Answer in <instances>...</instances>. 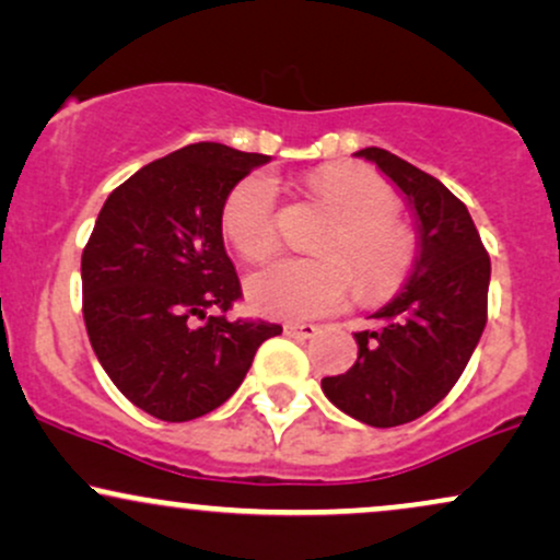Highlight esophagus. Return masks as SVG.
<instances>
[{"instance_id":"1","label":"esophagus","mask_w":560,"mask_h":560,"mask_svg":"<svg viewBox=\"0 0 560 560\" xmlns=\"http://www.w3.org/2000/svg\"><path fill=\"white\" fill-rule=\"evenodd\" d=\"M284 334L292 339H310L318 334V326L315 323H284Z\"/></svg>"}]
</instances>
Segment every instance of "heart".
<instances>
[{"label": "heart", "mask_w": 560, "mask_h": 560, "mask_svg": "<svg viewBox=\"0 0 560 560\" xmlns=\"http://www.w3.org/2000/svg\"><path fill=\"white\" fill-rule=\"evenodd\" d=\"M307 190L336 213L320 240L326 258H284L247 281L253 305L276 318H315L339 310L354 292L368 305L399 294L420 245L399 213L394 187L360 164H328L307 177ZM279 190L271 174H250L226 195L221 226L242 258L258 262L279 247Z\"/></svg>", "instance_id": "obj_1"}]
</instances>
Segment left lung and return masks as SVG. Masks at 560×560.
Returning <instances> with one entry per match:
<instances>
[{
    "instance_id": "8db88e82",
    "label": "left lung",
    "mask_w": 560,
    "mask_h": 560,
    "mask_svg": "<svg viewBox=\"0 0 560 560\" xmlns=\"http://www.w3.org/2000/svg\"><path fill=\"white\" fill-rule=\"evenodd\" d=\"M407 195L420 258L407 287L357 331V362L323 378L341 412L373 428L412 422L454 388L488 320L490 258L467 206L443 182L383 148H362Z\"/></svg>"
}]
</instances>
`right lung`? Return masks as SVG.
<instances>
[{"mask_svg":"<svg viewBox=\"0 0 560 560\" xmlns=\"http://www.w3.org/2000/svg\"><path fill=\"white\" fill-rule=\"evenodd\" d=\"M266 161L221 143L179 148L122 182L88 240V339L114 386L159 420L213 412L245 381L262 341L281 334L279 323L226 318L242 287L221 211Z\"/></svg>","mask_w":560,"mask_h":560,"instance_id":"right-lung-1","label":"right lung"}]
</instances>
